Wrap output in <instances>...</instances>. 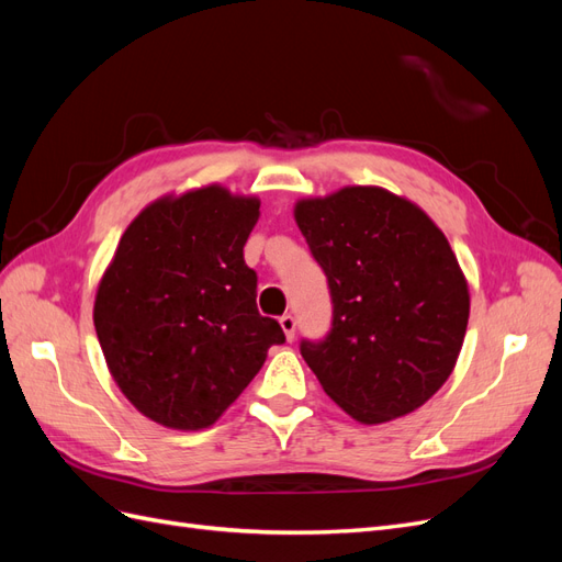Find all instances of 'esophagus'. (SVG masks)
I'll use <instances>...</instances> for the list:
<instances>
[{
	"label": "esophagus",
	"instance_id": "esophagus-1",
	"mask_svg": "<svg viewBox=\"0 0 562 562\" xmlns=\"http://www.w3.org/2000/svg\"><path fill=\"white\" fill-rule=\"evenodd\" d=\"M279 323H281V328H283V333H285L288 342H293V339H295V328H297V318H295L293 314H283V316L279 318Z\"/></svg>",
	"mask_w": 562,
	"mask_h": 562
}]
</instances>
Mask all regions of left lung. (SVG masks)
Instances as JSON below:
<instances>
[{"instance_id": "obj_1", "label": "left lung", "mask_w": 562, "mask_h": 562, "mask_svg": "<svg viewBox=\"0 0 562 562\" xmlns=\"http://www.w3.org/2000/svg\"><path fill=\"white\" fill-rule=\"evenodd\" d=\"M328 279L330 330L300 353L323 391L363 424L403 417L443 386L469 323V288L429 215L380 187L295 206Z\"/></svg>"}]
</instances>
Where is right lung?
<instances>
[{
    "instance_id": "right-lung-1",
    "label": "right lung",
    "mask_w": 562,
    "mask_h": 562,
    "mask_svg": "<svg viewBox=\"0 0 562 562\" xmlns=\"http://www.w3.org/2000/svg\"><path fill=\"white\" fill-rule=\"evenodd\" d=\"M258 215V199L217 184L161 199L128 225L98 285L93 323L112 378L164 427H211L285 342L258 312L244 260Z\"/></svg>"
}]
</instances>
